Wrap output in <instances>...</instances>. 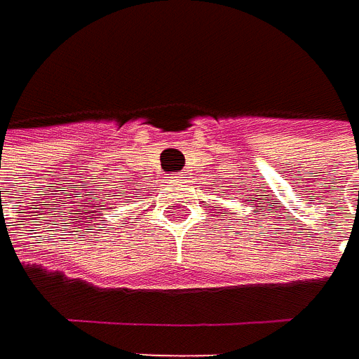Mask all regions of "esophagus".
<instances>
[{
    "instance_id": "1",
    "label": "esophagus",
    "mask_w": 359,
    "mask_h": 359,
    "mask_svg": "<svg viewBox=\"0 0 359 359\" xmlns=\"http://www.w3.org/2000/svg\"><path fill=\"white\" fill-rule=\"evenodd\" d=\"M184 175H186L184 172H177V173H173L172 177H173V180H177V182H182V180H184Z\"/></svg>"
}]
</instances>
